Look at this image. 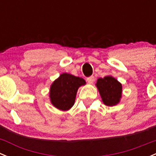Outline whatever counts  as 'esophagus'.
<instances>
[{
  "label": "esophagus",
  "mask_w": 156,
  "mask_h": 156,
  "mask_svg": "<svg viewBox=\"0 0 156 156\" xmlns=\"http://www.w3.org/2000/svg\"><path fill=\"white\" fill-rule=\"evenodd\" d=\"M86 80H87L88 83H93L94 80H95V76H89V77H87V79H86Z\"/></svg>",
  "instance_id": "obj_1"
}]
</instances>
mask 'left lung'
Returning <instances> with one entry per match:
<instances>
[{
    "mask_svg": "<svg viewBox=\"0 0 156 156\" xmlns=\"http://www.w3.org/2000/svg\"><path fill=\"white\" fill-rule=\"evenodd\" d=\"M102 101L108 106H113L118 104L121 98L122 86L121 83L111 76L98 79L96 83Z\"/></svg>",
    "mask_w": 156,
    "mask_h": 156,
    "instance_id": "8db88e82",
    "label": "left lung"
}]
</instances>
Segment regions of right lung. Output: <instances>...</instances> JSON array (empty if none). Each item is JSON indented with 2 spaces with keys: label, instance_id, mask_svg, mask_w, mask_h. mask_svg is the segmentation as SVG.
<instances>
[{
  "label": "right lung",
  "instance_id": "obj_1",
  "mask_svg": "<svg viewBox=\"0 0 156 156\" xmlns=\"http://www.w3.org/2000/svg\"><path fill=\"white\" fill-rule=\"evenodd\" d=\"M86 84L83 78L63 73L51 86L50 98L52 105L61 111H67L73 105L78 88Z\"/></svg>",
  "mask_w": 156,
  "mask_h": 156
}]
</instances>
